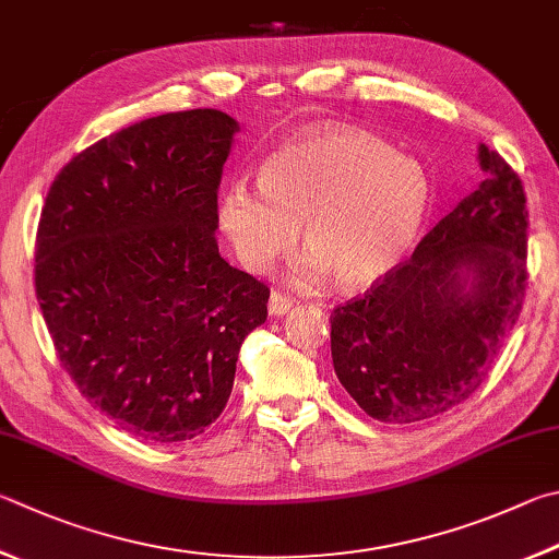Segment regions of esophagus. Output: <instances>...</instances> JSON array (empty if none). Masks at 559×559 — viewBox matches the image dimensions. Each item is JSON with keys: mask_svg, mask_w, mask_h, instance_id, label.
Here are the masks:
<instances>
[{"mask_svg": "<svg viewBox=\"0 0 559 559\" xmlns=\"http://www.w3.org/2000/svg\"><path fill=\"white\" fill-rule=\"evenodd\" d=\"M293 308V298L286 296V293H278L273 290L271 298H269V312L271 314H286Z\"/></svg>", "mask_w": 559, "mask_h": 559, "instance_id": "1", "label": "esophagus"}]
</instances>
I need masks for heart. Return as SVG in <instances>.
<instances>
[{"instance_id":"obj_1","label":"heart","mask_w":559,"mask_h":559,"mask_svg":"<svg viewBox=\"0 0 559 559\" xmlns=\"http://www.w3.org/2000/svg\"><path fill=\"white\" fill-rule=\"evenodd\" d=\"M430 178L418 160L381 139L330 129L290 141L263 160L259 188L222 192L217 217L249 271L269 269L296 245L310 249V278L332 273L342 288L385 276L408 253L428 217Z\"/></svg>"}]
</instances>
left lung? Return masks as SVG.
I'll return each instance as SVG.
<instances>
[{
    "label": "left lung",
    "mask_w": 559,
    "mask_h": 559,
    "mask_svg": "<svg viewBox=\"0 0 559 559\" xmlns=\"http://www.w3.org/2000/svg\"><path fill=\"white\" fill-rule=\"evenodd\" d=\"M484 180L364 293L330 314L340 383L373 420L423 423L484 383L527 288L519 174L479 146Z\"/></svg>",
    "instance_id": "1"
}]
</instances>
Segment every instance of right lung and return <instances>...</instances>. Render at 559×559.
I'll return each mask as SVG.
<instances>
[{
	"mask_svg": "<svg viewBox=\"0 0 559 559\" xmlns=\"http://www.w3.org/2000/svg\"><path fill=\"white\" fill-rule=\"evenodd\" d=\"M239 124L219 109L136 121L60 168L34 283L80 393L146 442L219 418L269 288L219 257L217 190Z\"/></svg>",
	"mask_w": 559,
	"mask_h": 559,
	"instance_id": "obj_1",
	"label": "right lung"
}]
</instances>
